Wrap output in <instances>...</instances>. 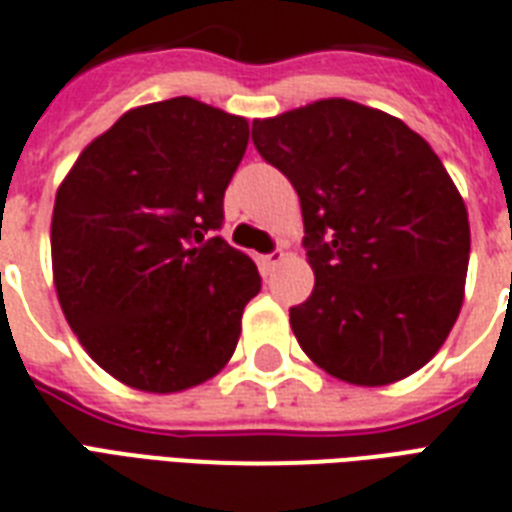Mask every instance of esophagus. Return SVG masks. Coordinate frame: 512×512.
<instances>
[{"instance_id": "1", "label": "esophagus", "mask_w": 512, "mask_h": 512, "mask_svg": "<svg viewBox=\"0 0 512 512\" xmlns=\"http://www.w3.org/2000/svg\"><path fill=\"white\" fill-rule=\"evenodd\" d=\"M282 259H285V253H282L280 248H275V251L264 253V256H259L256 261H259V267L264 269V272H269V269H275Z\"/></svg>"}]
</instances>
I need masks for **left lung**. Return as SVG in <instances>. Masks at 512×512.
Wrapping results in <instances>:
<instances>
[{
	"label": "left lung",
	"instance_id": "left-lung-1",
	"mask_svg": "<svg viewBox=\"0 0 512 512\" xmlns=\"http://www.w3.org/2000/svg\"><path fill=\"white\" fill-rule=\"evenodd\" d=\"M253 145L296 187L314 290L290 306L306 357L386 386L428 362L463 306L468 211L431 145L399 118L320 100L253 121Z\"/></svg>",
	"mask_w": 512,
	"mask_h": 512
}]
</instances>
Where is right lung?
I'll use <instances>...</instances> for the list:
<instances>
[{
  "instance_id": "obj_1",
  "label": "right lung",
  "mask_w": 512,
  "mask_h": 512,
  "mask_svg": "<svg viewBox=\"0 0 512 512\" xmlns=\"http://www.w3.org/2000/svg\"><path fill=\"white\" fill-rule=\"evenodd\" d=\"M245 147V118L171 97L124 113L57 190V298L89 357L126 386L185 391L230 362L261 277L210 235Z\"/></svg>"
}]
</instances>
